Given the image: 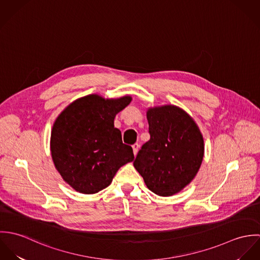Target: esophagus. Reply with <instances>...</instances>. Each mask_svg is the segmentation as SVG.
<instances>
[{
  "label": "esophagus",
  "instance_id": "1",
  "mask_svg": "<svg viewBox=\"0 0 260 260\" xmlns=\"http://www.w3.org/2000/svg\"><path fill=\"white\" fill-rule=\"evenodd\" d=\"M132 149H133L134 156H136V155H137V152H138V149H139V145L136 143V144H134V145L132 146Z\"/></svg>",
  "mask_w": 260,
  "mask_h": 260
}]
</instances>
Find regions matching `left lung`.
<instances>
[{
  "label": "left lung",
  "instance_id": "left-lung-1",
  "mask_svg": "<svg viewBox=\"0 0 260 260\" xmlns=\"http://www.w3.org/2000/svg\"><path fill=\"white\" fill-rule=\"evenodd\" d=\"M146 116L150 140L133 165L149 190L172 196L196 176L204 156L203 136L194 119L178 106L150 107Z\"/></svg>",
  "mask_w": 260,
  "mask_h": 260
}]
</instances>
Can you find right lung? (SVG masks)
<instances>
[{
    "label": "right lung",
    "mask_w": 260,
    "mask_h": 260,
    "mask_svg": "<svg viewBox=\"0 0 260 260\" xmlns=\"http://www.w3.org/2000/svg\"><path fill=\"white\" fill-rule=\"evenodd\" d=\"M132 101L129 95L104 98L90 94L70 103L54 122L50 149L63 180L83 194H94L111 184L120 167L132 162L131 146L114 127L116 115Z\"/></svg>",
    "instance_id": "obj_1"
}]
</instances>
